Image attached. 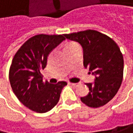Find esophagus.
<instances>
[{
  "label": "esophagus",
  "mask_w": 133,
  "mask_h": 133,
  "mask_svg": "<svg viewBox=\"0 0 133 133\" xmlns=\"http://www.w3.org/2000/svg\"><path fill=\"white\" fill-rule=\"evenodd\" d=\"M69 84H71V85H72L73 87H76V86H78V84H75V83H71V82H69Z\"/></svg>",
  "instance_id": "34e87169"
}]
</instances>
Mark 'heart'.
Here are the masks:
<instances>
[{"instance_id":"obj_1","label":"heart","mask_w":133,"mask_h":133,"mask_svg":"<svg viewBox=\"0 0 133 133\" xmlns=\"http://www.w3.org/2000/svg\"><path fill=\"white\" fill-rule=\"evenodd\" d=\"M76 46H79V45L75 43V42H69V43H67L65 44V46H64V49H72V48H75Z\"/></svg>"}]
</instances>
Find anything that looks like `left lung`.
<instances>
[{
  "instance_id": "8db88e82",
  "label": "left lung",
  "mask_w": 133,
  "mask_h": 133,
  "mask_svg": "<svg viewBox=\"0 0 133 133\" xmlns=\"http://www.w3.org/2000/svg\"><path fill=\"white\" fill-rule=\"evenodd\" d=\"M64 36L81 44L84 67L96 75L93 84H85L89 92L81 101L91 108L106 104L118 92L123 80L124 57L118 45L107 35L92 29Z\"/></svg>"
}]
</instances>
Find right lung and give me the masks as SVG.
<instances>
[{"mask_svg":"<svg viewBox=\"0 0 133 133\" xmlns=\"http://www.w3.org/2000/svg\"><path fill=\"white\" fill-rule=\"evenodd\" d=\"M65 38L64 35L38 34L25 41L17 50L9 69V81L17 99L30 110L44 113L59 101L65 81H44L41 71L47 64L49 52Z\"/></svg>","mask_w":133,"mask_h":133,"instance_id":"obj_1","label":"right lung"}]
</instances>
